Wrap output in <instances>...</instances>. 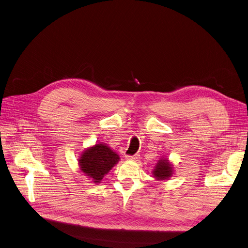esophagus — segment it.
Masks as SVG:
<instances>
[{"instance_id": "1", "label": "esophagus", "mask_w": 248, "mask_h": 248, "mask_svg": "<svg viewBox=\"0 0 248 248\" xmlns=\"http://www.w3.org/2000/svg\"><path fill=\"white\" fill-rule=\"evenodd\" d=\"M139 157H140V154H134V155H126L125 158L127 160H132L133 161V160H138Z\"/></svg>"}]
</instances>
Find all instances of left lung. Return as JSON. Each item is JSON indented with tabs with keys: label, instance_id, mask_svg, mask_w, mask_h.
<instances>
[{
	"label": "left lung",
	"instance_id": "1",
	"mask_svg": "<svg viewBox=\"0 0 248 248\" xmlns=\"http://www.w3.org/2000/svg\"><path fill=\"white\" fill-rule=\"evenodd\" d=\"M153 174L158 180L168 179L172 175V167L167 160H160L155 166Z\"/></svg>",
	"mask_w": 248,
	"mask_h": 248
}]
</instances>
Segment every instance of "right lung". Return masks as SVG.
Returning <instances> with one entry per match:
<instances>
[{
  "label": "right lung",
  "instance_id": "obj_1",
  "mask_svg": "<svg viewBox=\"0 0 248 248\" xmlns=\"http://www.w3.org/2000/svg\"><path fill=\"white\" fill-rule=\"evenodd\" d=\"M119 155L107 145L96 144L85 151L80 158L81 170L95 183H100L104 176L119 162Z\"/></svg>",
  "mask_w": 248,
  "mask_h": 248
}]
</instances>
